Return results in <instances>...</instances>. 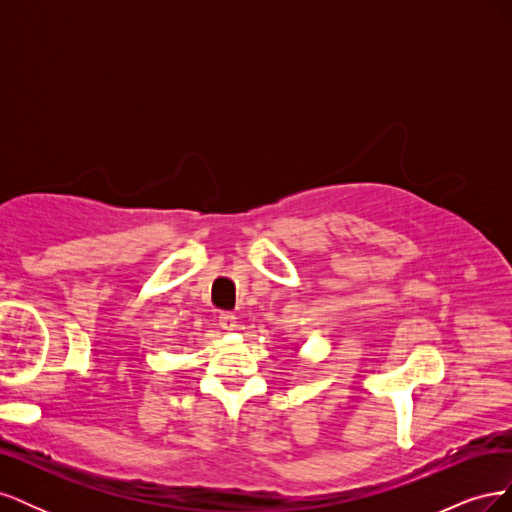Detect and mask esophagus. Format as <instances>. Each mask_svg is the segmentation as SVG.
I'll use <instances>...</instances> for the list:
<instances>
[{
	"label": "esophagus",
	"mask_w": 512,
	"mask_h": 512,
	"mask_svg": "<svg viewBox=\"0 0 512 512\" xmlns=\"http://www.w3.org/2000/svg\"><path fill=\"white\" fill-rule=\"evenodd\" d=\"M220 327H222L224 331H235V329H237V318H235V314L222 312V314H220Z\"/></svg>",
	"instance_id": "obj_1"
}]
</instances>
